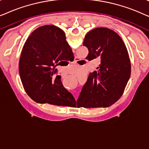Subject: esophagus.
<instances>
[{
  "mask_svg": "<svg viewBox=\"0 0 149 149\" xmlns=\"http://www.w3.org/2000/svg\"><path fill=\"white\" fill-rule=\"evenodd\" d=\"M79 59H78V58H76V59H75L74 63V64H78V62H79ZM75 98H76V100H77V97H75Z\"/></svg>",
  "mask_w": 149,
  "mask_h": 149,
  "instance_id": "obj_1",
  "label": "esophagus"
}]
</instances>
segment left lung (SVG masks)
Here are the masks:
<instances>
[{
  "instance_id": "8db88e82",
  "label": "left lung",
  "mask_w": 149,
  "mask_h": 149,
  "mask_svg": "<svg viewBox=\"0 0 149 149\" xmlns=\"http://www.w3.org/2000/svg\"><path fill=\"white\" fill-rule=\"evenodd\" d=\"M87 60L100 58L97 71L90 72L77 100V107L106 108L123 94L131 74V63L125 45L119 34L107 28H96L85 36Z\"/></svg>"
}]
</instances>
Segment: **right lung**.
I'll return each instance as SVG.
<instances>
[{
	"label": "right lung",
	"mask_w": 149,
	"mask_h": 149,
	"mask_svg": "<svg viewBox=\"0 0 149 149\" xmlns=\"http://www.w3.org/2000/svg\"><path fill=\"white\" fill-rule=\"evenodd\" d=\"M73 59L62 29L45 25L34 30L24 44L19 63L20 79L30 98L56 106H67L70 99L75 101L63 86L60 75L55 76L58 65Z\"/></svg>",
	"instance_id": "right-lung-1"
}]
</instances>
